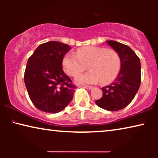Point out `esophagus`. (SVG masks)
<instances>
[{
	"instance_id": "34e87169",
	"label": "esophagus",
	"mask_w": 158,
	"mask_h": 158,
	"mask_svg": "<svg viewBox=\"0 0 158 158\" xmlns=\"http://www.w3.org/2000/svg\"><path fill=\"white\" fill-rule=\"evenodd\" d=\"M83 87L88 90H91L93 88L92 86H89V85H85V86H83Z\"/></svg>"
}]
</instances>
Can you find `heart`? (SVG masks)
Instances as JSON below:
<instances>
[{
    "label": "heart",
    "mask_w": 158,
    "mask_h": 158,
    "mask_svg": "<svg viewBox=\"0 0 158 158\" xmlns=\"http://www.w3.org/2000/svg\"><path fill=\"white\" fill-rule=\"evenodd\" d=\"M88 64L90 71L79 75L75 82L78 84H95L101 81L109 83L118 76L122 62L118 54L111 49L95 46L80 48L75 54H67L62 60V68L70 76H76Z\"/></svg>",
    "instance_id": "heart-1"
}]
</instances>
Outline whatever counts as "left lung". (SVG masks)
<instances>
[{
  "label": "left lung",
  "mask_w": 158,
  "mask_h": 158,
  "mask_svg": "<svg viewBox=\"0 0 158 158\" xmlns=\"http://www.w3.org/2000/svg\"><path fill=\"white\" fill-rule=\"evenodd\" d=\"M119 55L122 66L115 81L101 88L103 97L96 101L98 106L109 111L124 109L131 102L141 83V64L138 56L127 45L106 41Z\"/></svg>",
  "instance_id": "obj_1"
}]
</instances>
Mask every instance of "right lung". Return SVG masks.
Segmentation results:
<instances>
[{
	"mask_svg": "<svg viewBox=\"0 0 158 158\" xmlns=\"http://www.w3.org/2000/svg\"><path fill=\"white\" fill-rule=\"evenodd\" d=\"M71 49L56 41L40 44L29 58L24 83L33 104L41 111L56 114L68 106L76 88L62 70V60Z\"/></svg>",
	"mask_w": 158,
	"mask_h": 158,
	"instance_id": "obj_1",
	"label": "right lung"
}]
</instances>
